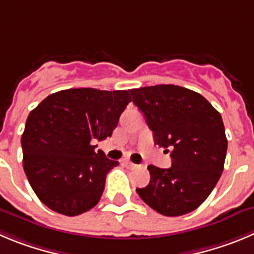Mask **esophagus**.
I'll use <instances>...</instances> for the list:
<instances>
[{"instance_id":"34e87169","label":"esophagus","mask_w":254,"mask_h":254,"mask_svg":"<svg viewBox=\"0 0 254 254\" xmlns=\"http://www.w3.org/2000/svg\"><path fill=\"white\" fill-rule=\"evenodd\" d=\"M124 165L127 168H129V169H135V168L138 167L136 164H134V163L130 162V160H124Z\"/></svg>"}]
</instances>
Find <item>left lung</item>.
<instances>
[{
	"mask_svg": "<svg viewBox=\"0 0 254 254\" xmlns=\"http://www.w3.org/2000/svg\"><path fill=\"white\" fill-rule=\"evenodd\" d=\"M129 92L145 116L155 144L172 150L169 169L149 165L150 182L145 188H136L139 196L167 217L193 212L223 173L228 143L222 116L202 95L177 85Z\"/></svg>",
	"mask_w": 254,
	"mask_h": 254,
	"instance_id": "1",
	"label": "left lung"
}]
</instances>
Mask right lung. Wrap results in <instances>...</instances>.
Instances as JSON below:
<instances>
[{
    "label": "right lung",
    "instance_id": "add662e5",
    "mask_svg": "<svg viewBox=\"0 0 254 254\" xmlns=\"http://www.w3.org/2000/svg\"><path fill=\"white\" fill-rule=\"evenodd\" d=\"M130 101L127 90L81 87L49 95L31 111L21 138L23 170L46 207L72 217L98 204L119 162L92 141L111 136Z\"/></svg>",
    "mask_w": 254,
    "mask_h": 254
}]
</instances>
